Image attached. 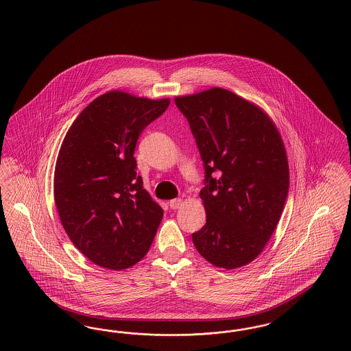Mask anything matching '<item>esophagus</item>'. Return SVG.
Wrapping results in <instances>:
<instances>
[{
	"instance_id": "34e87169",
	"label": "esophagus",
	"mask_w": 351,
	"mask_h": 351,
	"mask_svg": "<svg viewBox=\"0 0 351 351\" xmlns=\"http://www.w3.org/2000/svg\"><path fill=\"white\" fill-rule=\"evenodd\" d=\"M168 204H169L171 209H179L182 206V204H183V200L182 199H173V200L169 201Z\"/></svg>"
}]
</instances>
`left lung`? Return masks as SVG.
Wrapping results in <instances>:
<instances>
[{"label":"left lung","mask_w":351,"mask_h":351,"mask_svg":"<svg viewBox=\"0 0 351 351\" xmlns=\"http://www.w3.org/2000/svg\"><path fill=\"white\" fill-rule=\"evenodd\" d=\"M175 104L205 168L206 223L192 234L193 245L216 267L246 266L267 245L288 196L282 135L265 110L222 88L175 97Z\"/></svg>","instance_id":"obj_1"}]
</instances>
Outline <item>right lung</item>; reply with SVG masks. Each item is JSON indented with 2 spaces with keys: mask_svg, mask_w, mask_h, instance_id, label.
Returning <instances> with one entry per match:
<instances>
[{
  "mask_svg": "<svg viewBox=\"0 0 351 351\" xmlns=\"http://www.w3.org/2000/svg\"><path fill=\"white\" fill-rule=\"evenodd\" d=\"M169 99L110 90L73 121L60 146L53 199L72 243L95 265L125 269L150 249L163 209L136 176L134 150Z\"/></svg>",
  "mask_w": 351,
  "mask_h": 351,
  "instance_id": "obj_1",
  "label": "right lung"
}]
</instances>
